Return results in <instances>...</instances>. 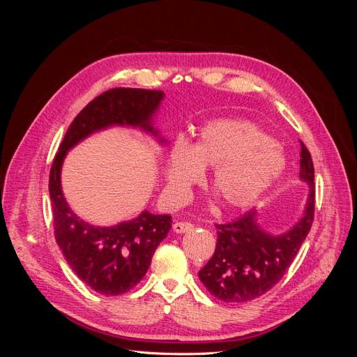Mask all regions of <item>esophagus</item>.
<instances>
[{
	"instance_id": "obj_1",
	"label": "esophagus",
	"mask_w": 357,
	"mask_h": 357,
	"mask_svg": "<svg viewBox=\"0 0 357 357\" xmlns=\"http://www.w3.org/2000/svg\"><path fill=\"white\" fill-rule=\"evenodd\" d=\"M172 229H174V232L177 234H185V232H189L193 229V225L189 223V222H176L174 225H172Z\"/></svg>"
}]
</instances>
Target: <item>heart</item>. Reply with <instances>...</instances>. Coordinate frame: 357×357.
<instances>
[{
	"instance_id": "obj_1",
	"label": "heart",
	"mask_w": 357,
	"mask_h": 357,
	"mask_svg": "<svg viewBox=\"0 0 357 357\" xmlns=\"http://www.w3.org/2000/svg\"><path fill=\"white\" fill-rule=\"evenodd\" d=\"M283 146L243 119H220L205 125L193 146L176 139L171 146L167 185L171 198L185 202L192 188L213 167L211 186L228 208H245L283 176Z\"/></svg>"
}]
</instances>
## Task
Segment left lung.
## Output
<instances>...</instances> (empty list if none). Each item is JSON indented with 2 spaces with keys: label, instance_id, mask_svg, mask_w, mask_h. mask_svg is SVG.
Returning a JSON list of instances; mask_svg holds the SVG:
<instances>
[{
  "label": "left lung",
  "instance_id": "obj_1",
  "mask_svg": "<svg viewBox=\"0 0 357 357\" xmlns=\"http://www.w3.org/2000/svg\"><path fill=\"white\" fill-rule=\"evenodd\" d=\"M299 164V177L310 192L304 215L294 228L280 235L268 234L257 225L255 210L231 223L215 225V250L198 274L214 298L236 304L253 301L273 289L294 262L314 220L316 201L314 165L302 142Z\"/></svg>",
  "mask_w": 357,
  "mask_h": 357
}]
</instances>
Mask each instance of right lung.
Here are the masks:
<instances>
[{"label":"right lung","mask_w":357,"mask_h":357,"mask_svg":"<svg viewBox=\"0 0 357 357\" xmlns=\"http://www.w3.org/2000/svg\"><path fill=\"white\" fill-rule=\"evenodd\" d=\"M162 98V91L135 88H114L101 93L74 117L53 159L49 193L56 243L73 271L101 295H122L139 283L156 247L171 229V215L143 211L132 220L109 228L84 222L63 198L62 162L83 138L113 125L138 126L158 137L152 117ZM159 142L165 143V139L159 138Z\"/></svg>","instance_id":"1"}]
</instances>
